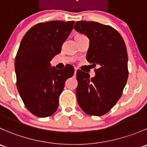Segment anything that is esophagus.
<instances>
[{
  "instance_id": "obj_1",
  "label": "esophagus",
  "mask_w": 147,
  "mask_h": 147,
  "mask_svg": "<svg viewBox=\"0 0 147 147\" xmlns=\"http://www.w3.org/2000/svg\"><path fill=\"white\" fill-rule=\"evenodd\" d=\"M77 70H78V69H77L76 67H75V74H76V72H77Z\"/></svg>"
}]
</instances>
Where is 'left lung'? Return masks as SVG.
Segmentation results:
<instances>
[{"label":"left lung","mask_w":147,"mask_h":147,"mask_svg":"<svg viewBox=\"0 0 147 147\" xmlns=\"http://www.w3.org/2000/svg\"><path fill=\"white\" fill-rule=\"evenodd\" d=\"M74 28L90 39L86 59L95 69V76L77 71L78 105L87 114L100 116L116 104L127 82L128 55L121 34L113 27L95 21H80Z\"/></svg>","instance_id":"1"}]
</instances>
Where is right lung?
I'll return each instance as SVG.
<instances>
[{
	"instance_id": "obj_1",
	"label": "right lung",
	"mask_w": 147,
	"mask_h": 147,
	"mask_svg": "<svg viewBox=\"0 0 147 147\" xmlns=\"http://www.w3.org/2000/svg\"><path fill=\"white\" fill-rule=\"evenodd\" d=\"M73 25V21L39 23L21 40L15 59L16 86L25 106L34 116L45 118L55 113L65 81L74 75L72 65L57 69L50 65Z\"/></svg>"
}]
</instances>
